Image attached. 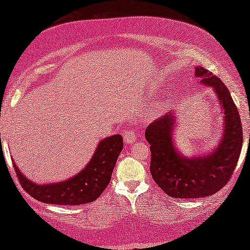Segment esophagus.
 <instances>
[{
	"label": "esophagus",
	"instance_id": "1",
	"mask_svg": "<svg viewBox=\"0 0 250 250\" xmlns=\"http://www.w3.org/2000/svg\"><path fill=\"white\" fill-rule=\"evenodd\" d=\"M123 139L126 143H134L136 141L135 132L133 129H125L123 132Z\"/></svg>",
	"mask_w": 250,
	"mask_h": 250
}]
</instances>
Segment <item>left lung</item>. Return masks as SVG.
Wrapping results in <instances>:
<instances>
[{
    "label": "left lung",
    "mask_w": 250,
    "mask_h": 250,
    "mask_svg": "<svg viewBox=\"0 0 250 250\" xmlns=\"http://www.w3.org/2000/svg\"><path fill=\"white\" fill-rule=\"evenodd\" d=\"M194 75L201 84L213 88L223 111L224 128L218 145L200 156L182 155L174 143V111L156 119L146 129L151 176L166 194L184 199L208 197L221 190L232 176L244 142L240 116L228 87L204 67H196Z\"/></svg>",
    "instance_id": "obj_1"
}]
</instances>
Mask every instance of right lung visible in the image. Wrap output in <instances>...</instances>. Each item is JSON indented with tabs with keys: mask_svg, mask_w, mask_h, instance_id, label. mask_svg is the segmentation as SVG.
Wrapping results in <instances>:
<instances>
[{
	"mask_svg": "<svg viewBox=\"0 0 250 250\" xmlns=\"http://www.w3.org/2000/svg\"><path fill=\"white\" fill-rule=\"evenodd\" d=\"M122 135L102 139L86 166L62 182L39 184L27 179L13 162L20 184L35 199L44 204L82 205L98 199L110 182L112 170L123 150Z\"/></svg>",
	"mask_w": 250,
	"mask_h": 250,
	"instance_id": "add662e5",
	"label": "right lung"
}]
</instances>
